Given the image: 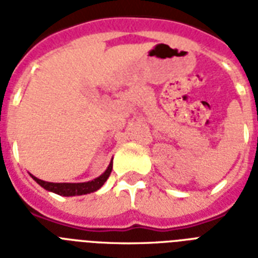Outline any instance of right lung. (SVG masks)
<instances>
[{"label":"right lung","mask_w":258,"mask_h":258,"mask_svg":"<svg viewBox=\"0 0 258 258\" xmlns=\"http://www.w3.org/2000/svg\"><path fill=\"white\" fill-rule=\"evenodd\" d=\"M112 171V162L109 163L108 169L105 170L100 176H97L96 179L89 180V182H84V183H52V182H45L36 178L32 175L36 182L44 188H46L48 191H53L58 196H66V197H72V196H83V194H89L99 190V188L104 184V182L108 179L109 174Z\"/></svg>","instance_id":"1"}]
</instances>
